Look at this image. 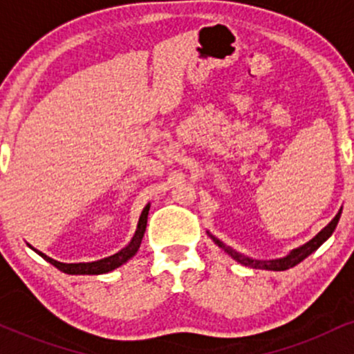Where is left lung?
Segmentation results:
<instances>
[{
	"label": "left lung",
	"mask_w": 354,
	"mask_h": 354,
	"mask_svg": "<svg viewBox=\"0 0 354 354\" xmlns=\"http://www.w3.org/2000/svg\"><path fill=\"white\" fill-rule=\"evenodd\" d=\"M339 216H341V209L338 211V214H336L335 218L331 219V223L328 226H324L323 230L319 231L318 234H316L315 238L311 239V241H308L306 245H303L301 248H296V250L291 251L290 254L284 256V258H279V259H270V261H263V259H253V258H248V256H243L241 253H238V251L231 250L230 246H226L225 243L219 241L213 236V234H209L211 239H213L214 243L219 248H223V250L228 253L231 258L236 259L238 263H241V265L245 266H250V268H254V270H270V271H284V270H290V268H293L298 265V263H301L304 258H308L313 251H316L318 248L323 245L324 241H326L328 238L331 236L333 231H335L336 225H338L339 221Z\"/></svg>",
	"instance_id": "8db88e82"
}]
</instances>
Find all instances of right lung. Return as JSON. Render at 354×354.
Wrapping results in <instances>:
<instances>
[{
    "label": "right lung",
    "mask_w": 354,
    "mask_h": 354,
    "mask_svg": "<svg viewBox=\"0 0 354 354\" xmlns=\"http://www.w3.org/2000/svg\"><path fill=\"white\" fill-rule=\"evenodd\" d=\"M148 211H149V205L146 206V208L143 209V213H141L140 223H138V230H136L135 236H133L131 241H129V245L123 248L120 253L108 256V258L100 259V261H93V263H59V261H56V259L50 258V256L41 253V251L35 250L33 246H30V248H31V250H35L36 253L41 256V258L46 259L48 263H51L53 266H56L59 271H63V273H68V274H103V273H108V271H113L115 268L121 266L123 263L128 261L131 256L136 254L138 248H140L141 239H143V234L146 231Z\"/></svg>",
    "instance_id": "add662e5"
}]
</instances>
